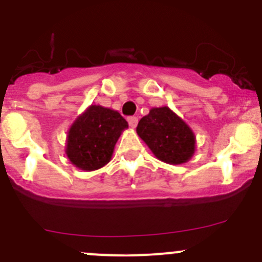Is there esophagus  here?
<instances>
[{"label": "esophagus", "mask_w": 262, "mask_h": 262, "mask_svg": "<svg viewBox=\"0 0 262 262\" xmlns=\"http://www.w3.org/2000/svg\"><path fill=\"white\" fill-rule=\"evenodd\" d=\"M128 123L132 128H136L137 124H138V118H137V116H129Z\"/></svg>", "instance_id": "esophagus-1"}]
</instances>
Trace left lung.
<instances>
[{
  "mask_svg": "<svg viewBox=\"0 0 262 262\" xmlns=\"http://www.w3.org/2000/svg\"><path fill=\"white\" fill-rule=\"evenodd\" d=\"M138 136L162 162L181 165L195 152V136L190 126L170 107H153L137 126Z\"/></svg>",
  "mask_w": 262,
  "mask_h": 262,
  "instance_id": "left-lung-1",
  "label": "left lung"
}]
</instances>
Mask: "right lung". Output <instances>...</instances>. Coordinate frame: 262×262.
I'll return each mask as SVG.
<instances>
[{"mask_svg":"<svg viewBox=\"0 0 262 262\" xmlns=\"http://www.w3.org/2000/svg\"><path fill=\"white\" fill-rule=\"evenodd\" d=\"M128 123L118 112L91 105L71 125L66 153L76 167L94 171L112 160L114 147Z\"/></svg>","mask_w":262,"mask_h":262,"instance_id":"1","label":"right lung"}]
</instances>
